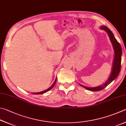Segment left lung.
<instances>
[{
  "label": "left lung",
  "instance_id": "left-lung-1",
  "mask_svg": "<svg viewBox=\"0 0 126 126\" xmlns=\"http://www.w3.org/2000/svg\"><path fill=\"white\" fill-rule=\"evenodd\" d=\"M100 29L105 31L109 35V38L111 43L113 46L114 50V58L113 60V64H112V67L111 70V72L110 74L109 78H108L106 82L103 83L102 85H101L98 86L94 87H89L87 86L80 84L81 86L84 87L85 89L88 90L92 91H98L104 89L107 86L109 85L110 83H111L112 81L117 78L118 76L119 73L120 72L121 70V57H122V48L120 45V43H118L117 40L116 39L115 37L114 36V35L112 32L110 30L109 28L106 26L102 25L100 26Z\"/></svg>",
  "mask_w": 126,
  "mask_h": 126
}]
</instances>
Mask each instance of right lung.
<instances>
[{
    "mask_svg": "<svg viewBox=\"0 0 126 126\" xmlns=\"http://www.w3.org/2000/svg\"><path fill=\"white\" fill-rule=\"evenodd\" d=\"M56 79L57 78H56V79H55V81H54V82L53 83V84L51 86L49 87V88H48L47 89H46V90H44V91H41V92H34V93H32V94H44V93H46V92H47V91H50V90H51V89H52V88H53V87L54 86H55V83H56Z\"/></svg>",
    "mask_w": 126,
    "mask_h": 126,
    "instance_id": "obj_1",
    "label": "right lung"
}]
</instances>
